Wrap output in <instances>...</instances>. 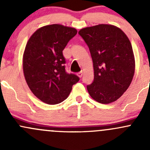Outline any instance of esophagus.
Returning <instances> with one entry per match:
<instances>
[{
	"mask_svg": "<svg viewBox=\"0 0 150 150\" xmlns=\"http://www.w3.org/2000/svg\"><path fill=\"white\" fill-rule=\"evenodd\" d=\"M77 75H78L79 78H81V77L83 76V71H81L80 72H78V73H77Z\"/></svg>",
	"mask_w": 150,
	"mask_h": 150,
	"instance_id": "esophagus-1",
	"label": "esophagus"
}]
</instances>
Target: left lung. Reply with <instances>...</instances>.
Segmentation results:
<instances>
[{
  "label": "left lung",
  "mask_w": 150,
  "mask_h": 150,
  "mask_svg": "<svg viewBox=\"0 0 150 150\" xmlns=\"http://www.w3.org/2000/svg\"><path fill=\"white\" fill-rule=\"evenodd\" d=\"M88 46L94 70V80L87 86L92 99L110 104L128 88L135 72L131 43L123 31L107 24L87 27L78 32Z\"/></svg>",
  "instance_id": "1"
}]
</instances>
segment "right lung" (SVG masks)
Segmentation results:
<instances>
[{
    "label": "right lung",
    "mask_w": 150,
    "mask_h": 150,
    "mask_svg": "<svg viewBox=\"0 0 150 150\" xmlns=\"http://www.w3.org/2000/svg\"><path fill=\"white\" fill-rule=\"evenodd\" d=\"M75 28L54 24L38 29L25 46L22 67L25 81L33 94L48 104L68 97L79 78L65 72L62 51L77 34Z\"/></svg>",
    "instance_id": "1"
}]
</instances>
